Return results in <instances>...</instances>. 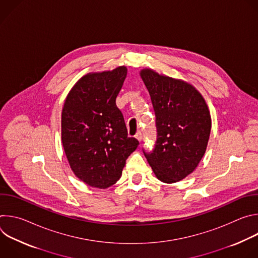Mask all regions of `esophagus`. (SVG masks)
Listing matches in <instances>:
<instances>
[{
  "label": "esophagus",
  "mask_w": 258,
  "mask_h": 258,
  "mask_svg": "<svg viewBox=\"0 0 258 258\" xmlns=\"http://www.w3.org/2000/svg\"><path fill=\"white\" fill-rule=\"evenodd\" d=\"M136 137V139L141 143V141H142V139H143V136H142V133L141 132H139V133H137V135L135 136Z\"/></svg>",
  "instance_id": "1"
}]
</instances>
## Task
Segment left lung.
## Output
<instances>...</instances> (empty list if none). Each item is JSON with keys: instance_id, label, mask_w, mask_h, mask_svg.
<instances>
[{"instance_id": "left-lung-1", "label": "left lung", "mask_w": 258, "mask_h": 258, "mask_svg": "<svg viewBox=\"0 0 258 258\" xmlns=\"http://www.w3.org/2000/svg\"><path fill=\"white\" fill-rule=\"evenodd\" d=\"M140 76L151 97L157 127L155 149L145 156L159 180L173 183L191 174L205 154L211 131L209 108L189 82L151 68L142 69Z\"/></svg>"}]
</instances>
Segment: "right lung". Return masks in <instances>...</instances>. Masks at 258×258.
<instances>
[{
	"instance_id": "right-lung-1",
	"label": "right lung",
	"mask_w": 258,
	"mask_h": 258,
	"mask_svg": "<svg viewBox=\"0 0 258 258\" xmlns=\"http://www.w3.org/2000/svg\"><path fill=\"white\" fill-rule=\"evenodd\" d=\"M127 68L90 72L69 91L61 114V140L71 170L88 186L106 189L120 178L139 142L127 131L115 100Z\"/></svg>"
}]
</instances>
